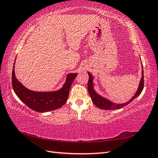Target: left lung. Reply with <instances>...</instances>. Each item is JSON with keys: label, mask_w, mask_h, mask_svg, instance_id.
Wrapping results in <instances>:
<instances>
[{"label": "left lung", "mask_w": 158, "mask_h": 158, "mask_svg": "<svg viewBox=\"0 0 158 158\" xmlns=\"http://www.w3.org/2000/svg\"><path fill=\"white\" fill-rule=\"evenodd\" d=\"M89 75V80H88V92L89 94V96L92 98V102L98 107L99 109H104V110H115V109H122L123 107L128 105L132 101H133L136 98H137L142 92L143 88H144V73H143V69L142 67V77L140 79V81L139 83V85L138 89L136 92V94L134 96L131 98L129 101H127L125 103L123 104H115L109 100L106 99L104 97L100 96L96 92L94 89V85H93V77L89 72L88 73Z\"/></svg>", "instance_id": "obj_1"}]
</instances>
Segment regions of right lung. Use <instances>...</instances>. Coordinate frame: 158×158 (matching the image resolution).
<instances>
[{"label": "right lung", "mask_w": 158, "mask_h": 158, "mask_svg": "<svg viewBox=\"0 0 158 158\" xmlns=\"http://www.w3.org/2000/svg\"><path fill=\"white\" fill-rule=\"evenodd\" d=\"M14 66L15 62L12 70V86L15 94L30 109L40 113L58 109L64 105L68 99L70 86L77 75V73L68 74L63 87L57 91L35 92L25 88L17 79Z\"/></svg>", "instance_id": "1"}]
</instances>
